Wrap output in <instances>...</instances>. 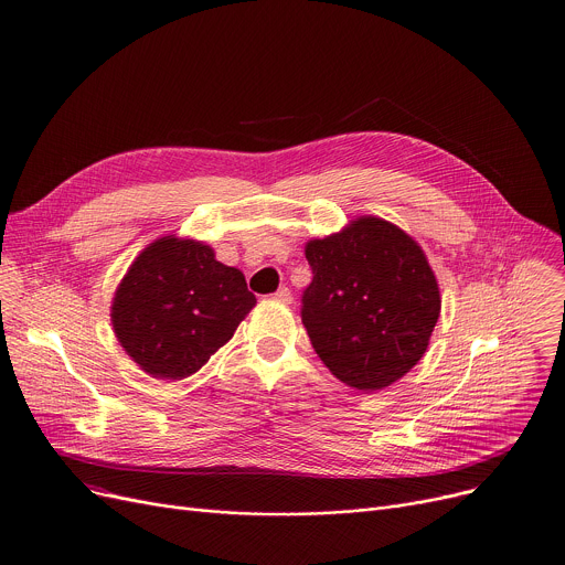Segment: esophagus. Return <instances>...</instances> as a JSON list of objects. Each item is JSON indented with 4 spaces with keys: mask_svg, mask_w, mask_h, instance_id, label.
<instances>
[{
    "mask_svg": "<svg viewBox=\"0 0 565 565\" xmlns=\"http://www.w3.org/2000/svg\"><path fill=\"white\" fill-rule=\"evenodd\" d=\"M275 299L281 301V303H290V301H292V292H290L286 286H281V288L275 292Z\"/></svg>",
    "mask_w": 565,
    "mask_h": 565,
    "instance_id": "34e87169",
    "label": "esophagus"
}]
</instances>
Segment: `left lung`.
<instances>
[{"instance_id": "1", "label": "left lung", "mask_w": 565, "mask_h": 565, "mask_svg": "<svg viewBox=\"0 0 565 565\" xmlns=\"http://www.w3.org/2000/svg\"><path fill=\"white\" fill-rule=\"evenodd\" d=\"M312 281L301 297L310 343L339 382L384 391L424 356L441 312L422 246L399 226L359 217L306 244Z\"/></svg>"}]
</instances>
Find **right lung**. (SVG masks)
<instances>
[{
    "label": "right lung",
    "instance_id": "right-lung-1",
    "mask_svg": "<svg viewBox=\"0 0 565 565\" xmlns=\"http://www.w3.org/2000/svg\"><path fill=\"white\" fill-rule=\"evenodd\" d=\"M257 303L242 270L174 235L152 242L124 275L110 308L115 337L154 380L198 372Z\"/></svg>",
    "mask_w": 565,
    "mask_h": 565
}]
</instances>
